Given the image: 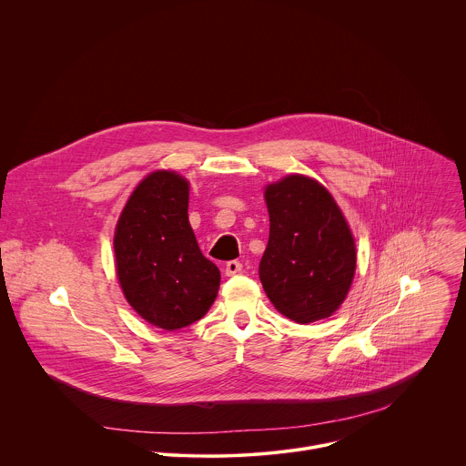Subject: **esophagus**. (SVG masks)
<instances>
[{
	"label": "esophagus",
	"mask_w": 466,
	"mask_h": 466,
	"mask_svg": "<svg viewBox=\"0 0 466 466\" xmlns=\"http://www.w3.org/2000/svg\"><path fill=\"white\" fill-rule=\"evenodd\" d=\"M224 272H226V276H235V274L242 272V264L238 260H229L224 267Z\"/></svg>",
	"instance_id": "1"
}]
</instances>
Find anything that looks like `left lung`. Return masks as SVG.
Listing matches in <instances>:
<instances>
[{"label":"left lung","mask_w":466,"mask_h":466,"mask_svg":"<svg viewBox=\"0 0 466 466\" xmlns=\"http://www.w3.org/2000/svg\"><path fill=\"white\" fill-rule=\"evenodd\" d=\"M266 202L270 228L258 274L267 298L301 325L330 318L357 266L342 211L323 185L299 174L268 185Z\"/></svg>","instance_id":"1"}]
</instances>
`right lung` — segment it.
<instances>
[{
  "instance_id": "obj_1",
  "label": "right lung",
  "mask_w": 466,
  "mask_h": 466,
  "mask_svg": "<svg viewBox=\"0 0 466 466\" xmlns=\"http://www.w3.org/2000/svg\"><path fill=\"white\" fill-rule=\"evenodd\" d=\"M188 181L170 170L148 174L127 200L115 231L116 272L134 310L174 332L209 310L220 270L200 253L188 222Z\"/></svg>"
}]
</instances>
